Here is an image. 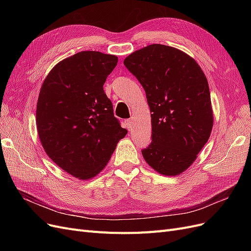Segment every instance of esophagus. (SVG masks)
Wrapping results in <instances>:
<instances>
[{
    "mask_svg": "<svg viewBox=\"0 0 251 251\" xmlns=\"http://www.w3.org/2000/svg\"><path fill=\"white\" fill-rule=\"evenodd\" d=\"M125 126L130 129L131 127H132V124H133V119H127V120H125Z\"/></svg>",
    "mask_w": 251,
    "mask_h": 251,
    "instance_id": "obj_1",
    "label": "esophagus"
}]
</instances>
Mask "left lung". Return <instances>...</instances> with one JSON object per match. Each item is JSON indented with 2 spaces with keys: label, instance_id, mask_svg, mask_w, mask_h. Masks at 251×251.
<instances>
[{
  "label": "left lung",
  "instance_id": "left-lung-1",
  "mask_svg": "<svg viewBox=\"0 0 251 251\" xmlns=\"http://www.w3.org/2000/svg\"><path fill=\"white\" fill-rule=\"evenodd\" d=\"M124 65L146 90L151 113V143L141 151L144 160L162 175L183 173L214 125L203 71L186 52L156 44L130 54Z\"/></svg>",
  "mask_w": 251,
  "mask_h": 251
}]
</instances>
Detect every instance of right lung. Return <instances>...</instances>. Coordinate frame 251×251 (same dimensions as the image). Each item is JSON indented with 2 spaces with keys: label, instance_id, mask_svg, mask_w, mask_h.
Segmentation results:
<instances>
[{
  "label": "right lung",
  "instance_id": "obj_1",
  "mask_svg": "<svg viewBox=\"0 0 251 251\" xmlns=\"http://www.w3.org/2000/svg\"><path fill=\"white\" fill-rule=\"evenodd\" d=\"M117 63L114 55L77 52L50 70L39 91V140L50 159L78 179L97 176L127 134L103 91Z\"/></svg>",
  "mask_w": 251,
  "mask_h": 251
}]
</instances>
